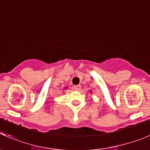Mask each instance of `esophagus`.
Returning a JSON list of instances; mask_svg holds the SVG:
<instances>
[{"instance_id":"1","label":"esophagus","mask_w":150,"mask_h":150,"mask_svg":"<svg viewBox=\"0 0 150 150\" xmlns=\"http://www.w3.org/2000/svg\"><path fill=\"white\" fill-rule=\"evenodd\" d=\"M81 85L80 84H78V85H75L74 86V89H76V90H80L81 89Z\"/></svg>"}]
</instances>
